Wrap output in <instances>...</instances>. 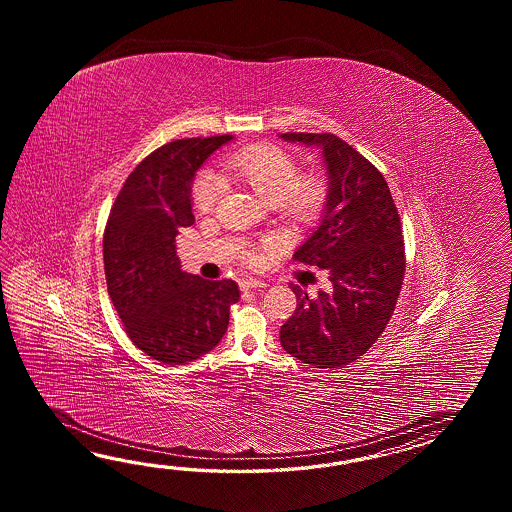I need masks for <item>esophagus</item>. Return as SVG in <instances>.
I'll list each match as a JSON object with an SVG mask.
<instances>
[{"label": "esophagus", "instance_id": "34e87169", "mask_svg": "<svg viewBox=\"0 0 512 512\" xmlns=\"http://www.w3.org/2000/svg\"><path fill=\"white\" fill-rule=\"evenodd\" d=\"M267 283L261 282V280H254V278H249V280H241L240 289L241 291H249V289H263Z\"/></svg>", "mask_w": 512, "mask_h": 512}]
</instances>
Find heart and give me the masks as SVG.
Segmentation results:
<instances>
[{
    "mask_svg": "<svg viewBox=\"0 0 512 512\" xmlns=\"http://www.w3.org/2000/svg\"><path fill=\"white\" fill-rule=\"evenodd\" d=\"M227 172L251 186L258 196L274 205L296 225L313 223L326 203V181L316 174L298 175L300 168L291 153L272 144H254L229 153ZM223 179L212 170H201L192 185L194 207L210 212L223 194Z\"/></svg>",
    "mask_w": 512,
    "mask_h": 512,
    "instance_id": "obj_1",
    "label": "heart"
}]
</instances>
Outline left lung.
Instances as JSON below:
<instances>
[{"instance_id": "8db88e82", "label": "left lung", "mask_w": 512, "mask_h": 512, "mask_svg": "<svg viewBox=\"0 0 512 512\" xmlns=\"http://www.w3.org/2000/svg\"><path fill=\"white\" fill-rule=\"evenodd\" d=\"M320 150L327 196L322 216L294 258L329 272L316 298L291 283L296 311L280 329L282 348L315 368L360 359L390 322L404 278L401 219L373 164L333 133H282Z\"/></svg>"}]
</instances>
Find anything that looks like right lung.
I'll list each match as a JSON object with an SVG mask.
<instances>
[{"label": "right lung", "mask_w": 512, "mask_h": 512, "mask_svg": "<svg viewBox=\"0 0 512 512\" xmlns=\"http://www.w3.org/2000/svg\"><path fill=\"white\" fill-rule=\"evenodd\" d=\"M232 135L179 139L150 153L128 175L104 232L111 302L131 342L164 364H188L227 333L238 283L181 269L179 229L194 223L192 181Z\"/></svg>", "instance_id": "right-lung-1"}]
</instances>
